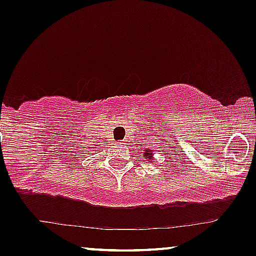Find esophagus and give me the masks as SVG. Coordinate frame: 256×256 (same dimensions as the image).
<instances>
[{
	"label": "esophagus",
	"instance_id": "34e87169",
	"mask_svg": "<svg viewBox=\"0 0 256 256\" xmlns=\"http://www.w3.org/2000/svg\"><path fill=\"white\" fill-rule=\"evenodd\" d=\"M117 144L120 145V146H124V142H117Z\"/></svg>",
	"mask_w": 256,
	"mask_h": 256
}]
</instances>
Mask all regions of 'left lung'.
I'll list each match as a JSON object with an SVG mask.
<instances>
[{
    "instance_id": "8db88e82",
    "label": "left lung",
    "mask_w": 256,
    "mask_h": 256,
    "mask_svg": "<svg viewBox=\"0 0 256 256\" xmlns=\"http://www.w3.org/2000/svg\"><path fill=\"white\" fill-rule=\"evenodd\" d=\"M142 151H144V158H148V160H151L152 158V151H151L150 149H142Z\"/></svg>"
}]
</instances>
